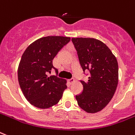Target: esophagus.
Returning <instances> with one entry per match:
<instances>
[{"label": "esophagus", "mask_w": 135, "mask_h": 135, "mask_svg": "<svg viewBox=\"0 0 135 135\" xmlns=\"http://www.w3.org/2000/svg\"><path fill=\"white\" fill-rule=\"evenodd\" d=\"M74 81H75V80L73 79V78H72V79H69V80H68V82H69V84H71L72 83H73Z\"/></svg>", "instance_id": "obj_1"}]
</instances>
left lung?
I'll return each instance as SVG.
<instances>
[{"label": "left lung", "mask_w": 135, "mask_h": 135, "mask_svg": "<svg viewBox=\"0 0 135 135\" xmlns=\"http://www.w3.org/2000/svg\"><path fill=\"white\" fill-rule=\"evenodd\" d=\"M71 40L84 74L86 70L90 72L86 81L81 80L83 90L75 98L84 110L97 113L106 107L115 94L118 84V63L110 49L100 40L90 38Z\"/></svg>", "instance_id": "obj_1"}]
</instances>
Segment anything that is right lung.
<instances>
[{
	"instance_id": "1",
	"label": "right lung",
	"mask_w": 135,
	"mask_h": 135,
	"mask_svg": "<svg viewBox=\"0 0 135 135\" xmlns=\"http://www.w3.org/2000/svg\"><path fill=\"white\" fill-rule=\"evenodd\" d=\"M71 38L46 36L33 42L22 54L18 78L20 86L27 101L39 108H49L59 102L67 86L66 81L57 77L58 71L53 60ZM53 69L55 76H47Z\"/></svg>"
}]
</instances>
